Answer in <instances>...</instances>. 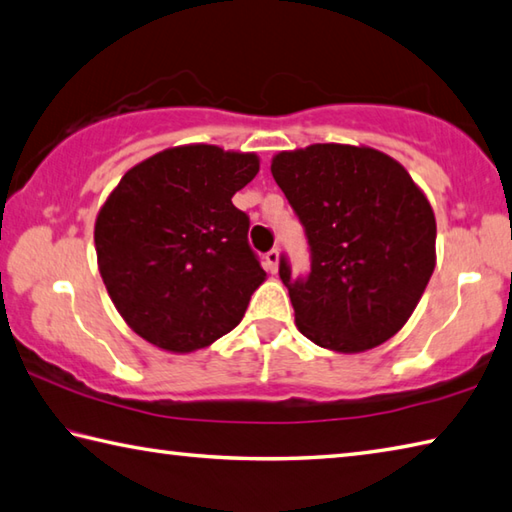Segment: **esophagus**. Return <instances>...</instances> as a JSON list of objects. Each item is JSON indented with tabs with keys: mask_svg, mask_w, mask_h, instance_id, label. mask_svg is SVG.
I'll use <instances>...</instances> for the list:
<instances>
[{
	"mask_svg": "<svg viewBox=\"0 0 512 512\" xmlns=\"http://www.w3.org/2000/svg\"><path fill=\"white\" fill-rule=\"evenodd\" d=\"M264 259H266V268H268V271L277 273V266H280V250H277V248L268 250Z\"/></svg>",
	"mask_w": 512,
	"mask_h": 512,
	"instance_id": "esophagus-1",
	"label": "esophagus"
}]
</instances>
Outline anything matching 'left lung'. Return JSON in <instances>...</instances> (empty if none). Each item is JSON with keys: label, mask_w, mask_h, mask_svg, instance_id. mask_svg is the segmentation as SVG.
I'll return each mask as SVG.
<instances>
[{"label": "left lung", "mask_w": 512, "mask_h": 512, "mask_svg": "<svg viewBox=\"0 0 512 512\" xmlns=\"http://www.w3.org/2000/svg\"><path fill=\"white\" fill-rule=\"evenodd\" d=\"M271 172L311 253V271L300 277L280 257L297 329L342 353L383 345L434 273L430 201L401 163L371 147L324 143L282 152Z\"/></svg>", "instance_id": "left-lung-1"}]
</instances>
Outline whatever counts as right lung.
<instances>
[{"mask_svg": "<svg viewBox=\"0 0 512 512\" xmlns=\"http://www.w3.org/2000/svg\"><path fill=\"white\" fill-rule=\"evenodd\" d=\"M257 172L255 154L185 145L138 163L109 194L94 232L98 266L138 336L188 353L244 318L266 273L232 194Z\"/></svg>", "mask_w": 512, "mask_h": 512, "instance_id": "right-lung-1", "label": "right lung"}]
</instances>
